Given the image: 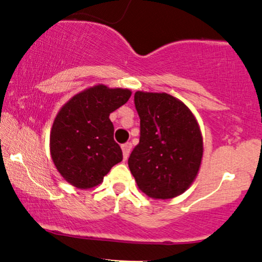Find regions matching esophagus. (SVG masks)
<instances>
[{
    "mask_svg": "<svg viewBox=\"0 0 262 262\" xmlns=\"http://www.w3.org/2000/svg\"><path fill=\"white\" fill-rule=\"evenodd\" d=\"M122 150H123V158L127 159L129 156V152L132 150V143H125L122 145Z\"/></svg>",
    "mask_w": 262,
    "mask_h": 262,
    "instance_id": "esophagus-1",
    "label": "esophagus"
}]
</instances>
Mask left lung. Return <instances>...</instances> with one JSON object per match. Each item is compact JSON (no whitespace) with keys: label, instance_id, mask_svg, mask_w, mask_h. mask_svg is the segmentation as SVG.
I'll list each match as a JSON object with an SVG mask.
<instances>
[{"label":"left lung","instance_id":"obj_1","mask_svg":"<svg viewBox=\"0 0 262 262\" xmlns=\"http://www.w3.org/2000/svg\"><path fill=\"white\" fill-rule=\"evenodd\" d=\"M139 144L128 159L138 187L167 200L185 192L196 179L203 155L198 123L185 103L167 93L138 91Z\"/></svg>","mask_w":262,"mask_h":262}]
</instances>
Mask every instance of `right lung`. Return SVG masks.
Segmentation results:
<instances>
[{"label": "right lung", "mask_w": 262, "mask_h": 262, "mask_svg": "<svg viewBox=\"0 0 262 262\" xmlns=\"http://www.w3.org/2000/svg\"><path fill=\"white\" fill-rule=\"evenodd\" d=\"M130 95L129 90L97 85L74 96L59 111L50 133V154L60 175L75 187H95L123 160L110 114Z\"/></svg>", "instance_id": "right-lung-1"}]
</instances>
